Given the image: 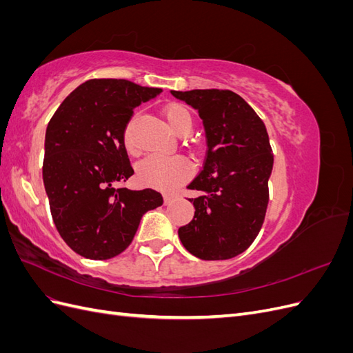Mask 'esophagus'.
<instances>
[{
	"label": "esophagus",
	"instance_id": "esophagus-1",
	"mask_svg": "<svg viewBox=\"0 0 353 353\" xmlns=\"http://www.w3.org/2000/svg\"><path fill=\"white\" fill-rule=\"evenodd\" d=\"M165 203H166V205H168V203H170V201H172L174 200V197L172 196H169V194H165Z\"/></svg>",
	"mask_w": 353,
	"mask_h": 353
}]
</instances>
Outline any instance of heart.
<instances>
[{
  "label": "heart",
  "mask_w": 353,
  "mask_h": 353,
  "mask_svg": "<svg viewBox=\"0 0 353 353\" xmlns=\"http://www.w3.org/2000/svg\"><path fill=\"white\" fill-rule=\"evenodd\" d=\"M163 116L168 126L175 134H181L187 130L191 131L193 119H191V113L188 112L185 105L178 103L169 104L163 110ZM125 141L128 148L134 152L135 148L131 144L128 134L125 135ZM190 175L191 165L184 157L179 156L154 153L147 156L143 162L138 165V179H140L143 184L165 191L176 188L179 184H183Z\"/></svg>",
  "instance_id": "obj_1"
}]
</instances>
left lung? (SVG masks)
Instances as JSON below:
<instances>
[{
	"label": "left lung",
	"instance_id": "8db88e82",
	"mask_svg": "<svg viewBox=\"0 0 353 353\" xmlns=\"http://www.w3.org/2000/svg\"><path fill=\"white\" fill-rule=\"evenodd\" d=\"M199 112L206 159L188 188L200 191L194 218L178 230L184 248L205 261L230 259L258 236L265 219L274 154L266 126L239 94L223 90L170 91Z\"/></svg>",
	"mask_w": 353,
	"mask_h": 353
}]
</instances>
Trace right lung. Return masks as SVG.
Returning a JSON list of instances; mask_svg holds the SVG:
<instances>
[{
  "mask_svg": "<svg viewBox=\"0 0 353 353\" xmlns=\"http://www.w3.org/2000/svg\"><path fill=\"white\" fill-rule=\"evenodd\" d=\"M160 88L126 79H90L51 117L42 166L51 216L61 239L83 258H114L131 244L147 210L162 206L153 188H114L134 174L125 130L134 109Z\"/></svg>",
  "mask_w": 353,
  "mask_h": 353,
  "instance_id": "1",
  "label": "right lung"
}]
</instances>
